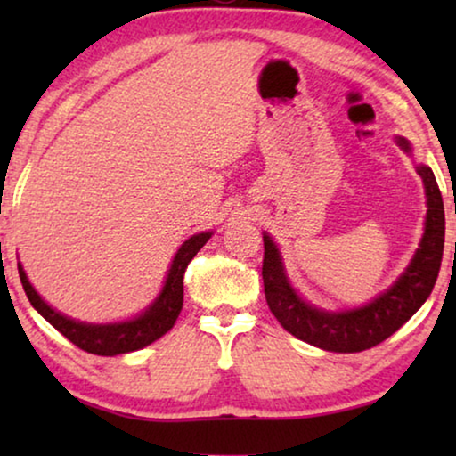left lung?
Listing matches in <instances>:
<instances>
[{
	"label": "left lung",
	"mask_w": 456,
	"mask_h": 456,
	"mask_svg": "<svg viewBox=\"0 0 456 456\" xmlns=\"http://www.w3.org/2000/svg\"><path fill=\"white\" fill-rule=\"evenodd\" d=\"M398 145L409 151V142L404 139H398ZM417 172L423 178L428 195L426 234L407 272L396 280L390 290H386L365 307L340 311V314L311 307L292 290L284 276L282 259L276 245L270 240V236H264L261 276H264L265 301L286 332L323 351L361 353L395 334L426 303L440 272L446 222L444 203H442V192L434 172L428 166H419Z\"/></svg>",
	"instance_id": "obj_1"
}]
</instances>
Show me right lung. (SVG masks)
<instances>
[{"mask_svg":"<svg viewBox=\"0 0 456 456\" xmlns=\"http://www.w3.org/2000/svg\"><path fill=\"white\" fill-rule=\"evenodd\" d=\"M209 236L211 232L191 236V239L178 248L176 257L172 261L170 273H167L166 278V286L158 297V301H155L145 314L136 317V320L122 323H105V326L99 323V326H95V323L74 322L70 317L53 311L39 295H37L20 265H18V273H20V282L24 286V292H27L30 305H33V307L39 311L60 334H64L72 345H77L86 353L102 354V357H114V354L139 351V348L161 338L167 330H172L180 315V309H183L184 272L186 267H189L191 259L199 253V248L208 242Z\"/></svg>","mask_w":456,"mask_h":456,"instance_id":"obj_1","label":"right lung"}]
</instances>
